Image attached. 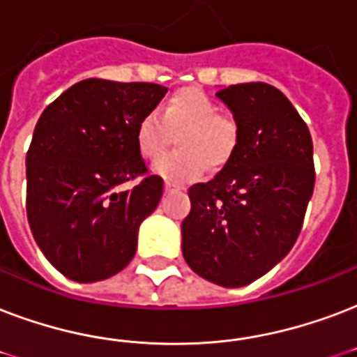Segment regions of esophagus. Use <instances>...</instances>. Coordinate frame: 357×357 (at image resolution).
Returning <instances> with one entry per match:
<instances>
[{"label":"esophagus","instance_id":"34e87169","mask_svg":"<svg viewBox=\"0 0 357 357\" xmlns=\"http://www.w3.org/2000/svg\"><path fill=\"white\" fill-rule=\"evenodd\" d=\"M165 190H167V192H174V190H178V187H174L172 183H165Z\"/></svg>","mask_w":357,"mask_h":357}]
</instances>
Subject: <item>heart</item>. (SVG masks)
<instances>
[{"label": "heart", "instance_id": "1", "mask_svg": "<svg viewBox=\"0 0 357 357\" xmlns=\"http://www.w3.org/2000/svg\"><path fill=\"white\" fill-rule=\"evenodd\" d=\"M172 134L180 149L157 160V176L172 185L195 181L208 168H221L232 159L239 144L238 121L219 112L209 95L197 88L181 89L165 102L160 116L144 114L135 130L136 148L144 159L155 160L166 151Z\"/></svg>", "mask_w": 357, "mask_h": 357}]
</instances>
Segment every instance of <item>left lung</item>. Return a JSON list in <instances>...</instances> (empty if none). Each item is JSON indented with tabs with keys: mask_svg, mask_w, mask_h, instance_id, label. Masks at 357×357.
<instances>
[{
	"mask_svg": "<svg viewBox=\"0 0 357 357\" xmlns=\"http://www.w3.org/2000/svg\"><path fill=\"white\" fill-rule=\"evenodd\" d=\"M217 97L238 121L239 144L213 179L189 189L181 249L195 273L238 288L281 262L301 232L314 189L312 138L269 84H236Z\"/></svg>",
	"mask_w": 357,
	"mask_h": 357,
	"instance_id": "left-lung-1",
	"label": "left lung"
}]
</instances>
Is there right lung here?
<instances>
[{
	"mask_svg": "<svg viewBox=\"0 0 357 357\" xmlns=\"http://www.w3.org/2000/svg\"><path fill=\"white\" fill-rule=\"evenodd\" d=\"M167 93L148 82L88 78L46 106L26 155V211L48 262L76 282L116 275L132 260L140 222L162 197L135 130ZM143 179L127 191L119 187Z\"/></svg>",
	"mask_w": 357,
	"mask_h": 357,
	"instance_id": "right-lung-1",
	"label": "right lung"
}]
</instances>
